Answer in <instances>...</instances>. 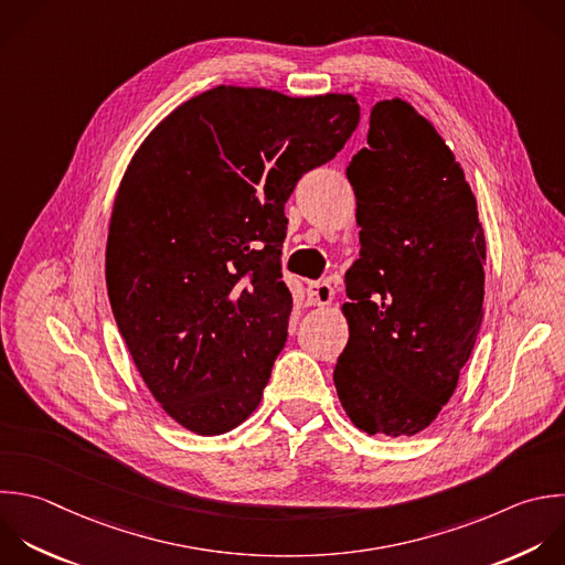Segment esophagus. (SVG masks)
I'll use <instances>...</instances> for the list:
<instances>
[{"instance_id": "34e87169", "label": "esophagus", "mask_w": 565, "mask_h": 565, "mask_svg": "<svg viewBox=\"0 0 565 565\" xmlns=\"http://www.w3.org/2000/svg\"><path fill=\"white\" fill-rule=\"evenodd\" d=\"M333 287L329 280H316V282H309L307 285V298H309V305L313 307H324L333 300Z\"/></svg>"}]
</instances>
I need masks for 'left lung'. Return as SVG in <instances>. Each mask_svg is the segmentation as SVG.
<instances>
[{
	"label": "left lung",
	"instance_id": "8db88e82",
	"mask_svg": "<svg viewBox=\"0 0 565 565\" xmlns=\"http://www.w3.org/2000/svg\"><path fill=\"white\" fill-rule=\"evenodd\" d=\"M366 143L347 168L362 249L333 382L360 430L399 437L437 417L470 358L486 238L463 170L411 104L377 102Z\"/></svg>",
	"mask_w": 565,
	"mask_h": 565
}]
</instances>
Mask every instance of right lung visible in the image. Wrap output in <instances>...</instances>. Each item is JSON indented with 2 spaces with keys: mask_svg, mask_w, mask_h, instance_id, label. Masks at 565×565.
I'll list each match as a JSON object with an SVG mask.
<instances>
[{
  "mask_svg": "<svg viewBox=\"0 0 565 565\" xmlns=\"http://www.w3.org/2000/svg\"><path fill=\"white\" fill-rule=\"evenodd\" d=\"M358 121L351 95L218 86L135 152L110 218L108 298L143 382L188 430L227 433L260 404L291 313L285 203Z\"/></svg>",
  "mask_w": 565,
  "mask_h": 565,
  "instance_id": "obj_1",
  "label": "right lung"
}]
</instances>
